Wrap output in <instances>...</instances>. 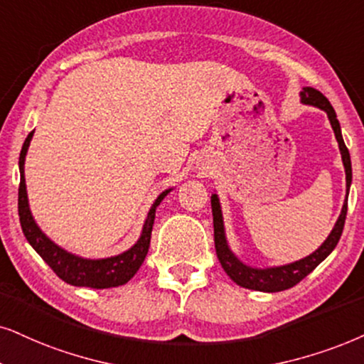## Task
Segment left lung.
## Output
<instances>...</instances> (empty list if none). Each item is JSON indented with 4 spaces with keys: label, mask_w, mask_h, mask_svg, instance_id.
<instances>
[{
    "label": "left lung",
    "mask_w": 364,
    "mask_h": 364,
    "mask_svg": "<svg viewBox=\"0 0 364 364\" xmlns=\"http://www.w3.org/2000/svg\"><path fill=\"white\" fill-rule=\"evenodd\" d=\"M301 100L304 104L316 105V107L323 109L328 112V117L333 126L334 136L338 139L339 149H341V158L344 169H346V186L349 191V185H351V158H349V151L344 144L343 136H341V127H339L338 119H336V112L333 105L329 104V100L321 94L319 90L312 89V87H304L301 92ZM211 211H213V232H215V250L216 257H218L220 264H222L223 270L233 282L245 289H252V291H260V292H280L285 289H291L294 285L301 282L306 275H309L317 265L328 257L331 252L334 250V247L338 245L339 238H341L344 222H346V213H348V201H344L343 211L339 215L338 222H336L331 235L326 238V242L321 245L314 254H311L306 259L294 262V264L282 265V267H274V269H252V267L243 265L235 255L230 252L225 240V232H223V218H222V210H220V203L216 195L211 196Z\"/></svg>",
    "instance_id": "8db88e82"
}]
</instances>
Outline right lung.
<instances>
[{"mask_svg":"<svg viewBox=\"0 0 364 364\" xmlns=\"http://www.w3.org/2000/svg\"><path fill=\"white\" fill-rule=\"evenodd\" d=\"M31 136L33 131L30 132L28 137L25 139L21 153H20V188H18V215H20V223L21 230L25 233L26 240L30 242V245L35 248V252L41 259L45 260V264H48L50 269L58 275L63 282L75 285V287H94V289H107V287H117V285L126 284L127 280L134 277V274L139 270V267L144 262L146 255L149 250V242H151V232H153V223H154V215L158 205L163 201V198L168 195L169 190L161 193L158 200L154 201L151 206L148 218H146L144 228H142V235L137 243L132 248H129L127 252L110 257V259L102 260H87L75 257L68 252L63 250L55 245L41 233V230L36 227L33 216L30 213L28 208V198H26V185H25V174H23V164H25V156L28 151Z\"/></svg>","mask_w":364,"mask_h":364,"instance_id":"right-lung-1","label":"right lung"}]
</instances>
